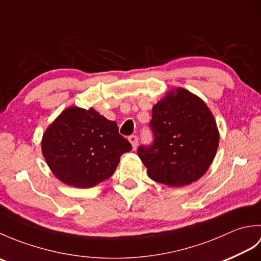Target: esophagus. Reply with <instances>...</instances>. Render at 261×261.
Instances as JSON below:
<instances>
[{
  "label": "esophagus",
  "instance_id": "1",
  "mask_svg": "<svg viewBox=\"0 0 261 261\" xmlns=\"http://www.w3.org/2000/svg\"><path fill=\"white\" fill-rule=\"evenodd\" d=\"M129 141H130V143L132 145V148H134V149H137V147H138V143H139V139H138V137H137V136H135V135L130 136V137H129Z\"/></svg>",
  "mask_w": 261,
  "mask_h": 261
}]
</instances>
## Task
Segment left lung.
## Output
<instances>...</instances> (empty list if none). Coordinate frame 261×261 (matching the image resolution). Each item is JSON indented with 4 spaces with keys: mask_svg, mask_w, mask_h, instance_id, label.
Wrapping results in <instances>:
<instances>
[{
    "mask_svg": "<svg viewBox=\"0 0 261 261\" xmlns=\"http://www.w3.org/2000/svg\"><path fill=\"white\" fill-rule=\"evenodd\" d=\"M151 116L152 143L138 148L149 177L174 187L201 178L219 146L216 122L206 104L177 88L154 105Z\"/></svg>",
    "mask_w": 261,
    "mask_h": 261,
    "instance_id": "obj_1",
    "label": "left lung"
}]
</instances>
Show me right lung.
<instances>
[{"mask_svg": "<svg viewBox=\"0 0 261 261\" xmlns=\"http://www.w3.org/2000/svg\"><path fill=\"white\" fill-rule=\"evenodd\" d=\"M41 149L59 180L88 188L110 178L132 146L114 121L93 109L68 108L46 130Z\"/></svg>", "mask_w": 261, "mask_h": 261, "instance_id": "1", "label": "right lung"}]
</instances>
